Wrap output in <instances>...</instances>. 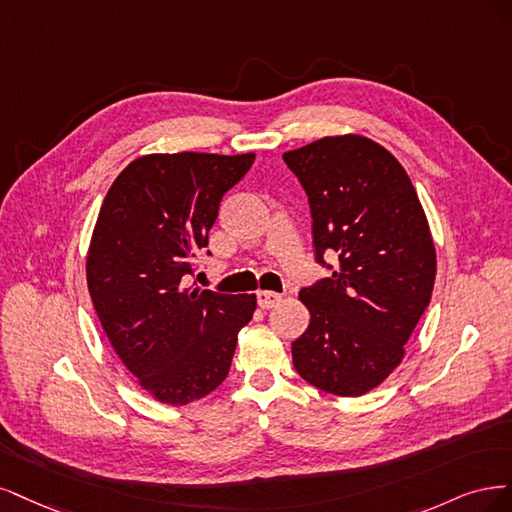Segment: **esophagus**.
Returning <instances> with one entry per match:
<instances>
[{"label": "esophagus", "mask_w": 512, "mask_h": 512, "mask_svg": "<svg viewBox=\"0 0 512 512\" xmlns=\"http://www.w3.org/2000/svg\"><path fill=\"white\" fill-rule=\"evenodd\" d=\"M278 302H280V295L274 293V291H259V293H257V304H259L263 310L274 308Z\"/></svg>", "instance_id": "esophagus-1"}]
</instances>
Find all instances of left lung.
<instances>
[{
  "instance_id": "8db88e82",
  "label": "left lung",
  "mask_w": 512,
  "mask_h": 512,
  "mask_svg": "<svg viewBox=\"0 0 512 512\" xmlns=\"http://www.w3.org/2000/svg\"><path fill=\"white\" fill-rule=\"evenodd\" d=\"M283 159L308 195L319 263L338 255L332 276L300 291L310 323L291 342L293 366L312 387L357 398L402 364L432 300L430 223L402 163L366 136H325Z\"/></svg>"
}]
</instances>
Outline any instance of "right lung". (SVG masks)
Returning a JSON list of instances; mask_svg holds the SVG:
<instances>
[{
  "mask_svg": "<svg viewBox=\"0 0 512 512\" xmlns=\"http://www.w3.org/2000/svg\"><path fill=\"white\" fill-rule=\"evenodd\" d=\"M255 153H153L108 189L87 253V287L123 366L155 400L185 406L217 389L232 366L255 293L185 287L208 244L225 191Z\"/></svg>",
  "mask_w": 512,
  "mask_h": 512,
  "instance_id": "add662e5",
  "label": "right lung"
}]
</instances>
